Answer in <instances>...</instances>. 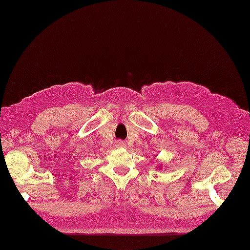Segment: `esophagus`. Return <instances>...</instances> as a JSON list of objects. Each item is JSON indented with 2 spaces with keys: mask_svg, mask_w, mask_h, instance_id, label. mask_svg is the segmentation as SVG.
Returning a JSON list of instances; mask_svg holds the SVG:
<instances>
[{
  "mask_svg": "<svg viewBox=\"0 0 250 250\" xmlns=\"http://www.w3.org/2000/svg\"><path fill=\"white\" fill-rule=\"evenodd\" d=\"M116 145H117L118 147H124L125 144L123 141H117V142H116Z\"/></svg>",
  "mask_w": 250,
  "mask_h": 250,
  "instance_id": "obj_1",
  "label": "esophagus"
}]
</instances>
